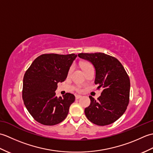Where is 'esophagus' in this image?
Returning a JSON list of instances; mask_svg holds the SVG:
<instances>
[{
	"label": "esophagus",
	"mask_w": 153,
	"mask_h": 153,
	"mask_svg": "<svg viewBox=\"0 0 153 153\" xmlns=\"http://www.w3.org/2000/svg\"><path fill=\"white\" fill-rule=\"evenodd\" d=\"M82 95H76V99H80V98H82Z\"/></svg>",
	"instance_id": "34e87169"
}]
</instances>
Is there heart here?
Here are the masks:
<instances>
[{"label": "heart", "instance_id": "1", "mask_svg": "<svg viewBox=\"0 0 153 153\" xmlns=\"http://www.w3.org/2000/svg\"><path fill=\"white\" fill-rule=\"evenodd\" d=\"M91 66V65L90 64H89V63H87V62H83V63H82V64H81V67H82V70H85L86 68H87L88 67H89V66ZM71 70H72V67H71L70 69V70H69V73H70L71 71ZM78 90H79V89H78Z\"/></svg>", "mask_w": 153, "mask_h": 153}]
</instances>
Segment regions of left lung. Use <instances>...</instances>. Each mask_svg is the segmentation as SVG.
Wrapping results in <instances>:
<instances>
[{
  "label": "left lung",
  "mask_w": 153,
  "mask_h": 153,
  "mask_svg": "<svg viewBox=\"0 0 153 153\" xmlns=\"http://www.w3.org/2000/svg\"><path fill=\"white\" fill-rule=\"evenodd\" d=\"M80 58L89 61L95 69V83L102 87L96 100L89 96L90 105L85 108V116L98 126L116 122L125 112L129 103L130 81L124 68L116 58L102 53H80Z\"/></svg>",
  "instance_id": "obj_1"
}]
</instances>
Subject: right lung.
I'll return each mask as SVG.
<instances>
[{
  "mask_svg": "<svg viewBox=\"0 0 153 153\" xmlns=\"http://www.w3.org/2000/svg\"><path fill=\"white\" fill-rule=\"evenodd\" d=\"M77 54H45L38 56L25 72L23 80L22 97L28 112L37 122L54 126L66 118L75 100L67 93L57 97V84L63 82Z\"/></svg>",
  "mask_w": 153,
  "mask_h": 153,
  "instance_id": "right-lung-1",
  "label": "right lung"
}]
</instances>
